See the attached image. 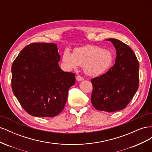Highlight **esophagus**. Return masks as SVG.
Segmentation results:
<instances>
[{"label":"esophagus","mask_w":152,"mask_h":152,"mask_svg":"<svg viewBox=\"0 0 152 152\" xmlns=\"http://www.w3.org/2000/svg\"><path fill=\"white\" fill-rule=\"evenodd\" d=\"M76 80L77 81H82V80H84V78L82 77H81V76H80V75H78L76 77Z\"/></svg>","instance_id":"34e87169"}]
</instances>
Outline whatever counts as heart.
Instances as JSON below:
<instances>
[{"mask_svg": "<svg viewBox=\"0 0 152 152\" xmlns=\"http://www.w3.org/2000/svg\"><path fill=\"white\" fill-rule=\"evenodd\" d=\"M114 56L112 50L94 45L77 48L74 54L66 49L62 56L65 66L75 70L79 66L84 67L87 75L97 77L104 74L112 66Z\"/></svg>", "mask_w": 152, "mask_h": 152, "instance_id": "heart-1", "label": "heart"}]
</instances>
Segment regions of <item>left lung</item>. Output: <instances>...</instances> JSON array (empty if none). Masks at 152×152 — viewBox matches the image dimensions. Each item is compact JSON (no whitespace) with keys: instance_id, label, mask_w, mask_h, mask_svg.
Wrapping results in <instances>:
<instances>
[{"instance_id":"8db88e82","label":"left lung","mask_w":152,"mask_h":152,"mask_svg":"<svg viewBox=\"0 0 152 152\" xmlns=\"http://www.w3.org/2000/svg\"><path fill=\"white\" fill-rule=\"evenodd\" d=\"M116 49L113 66L104 74L91 79V103L98 110L108 112L125 108L134 97L139 86V62L127 44L108 39Z\"/></svg>"}]
</instances>
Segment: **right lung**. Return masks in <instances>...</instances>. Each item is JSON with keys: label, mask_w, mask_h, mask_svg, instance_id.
Wrapping results in <instances>:
<instances>
[{"label": "right lung", "mask_w": 152, "mask_h": 152, "mask_svg": "<svg viewBox=\"0 0 152 152\" xmlns=\"http://www.w3.org/2000/svg\"><path fill=\"white\" fill-rule=\"evenodd\" d=\"M56 44L33 43L14 61L12 89L21 107L30 115L52 117L61 112L68 92L75 83V74L63 71Z\"/></svg>", "instance_id": "right-lung-1"}]
</instances>
